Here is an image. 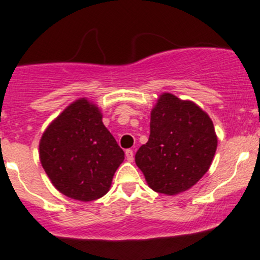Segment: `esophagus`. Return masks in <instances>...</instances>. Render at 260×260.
<instances>
[{"label": "esophagus", "mask_w": 260, "mask_h": 260, "mask_svg": "<svg viewBox=\"0 0 260 260\" xmlns=\"http://www.w3.org/2000/svg\"><path fill=\"white\" fill-rule=\"evenodd\" d=\"M125 159H127L128 162H133L135 157H133L132 149H127V151H125Z\"/></svg>", "instance_id": "1"}]
</instances>
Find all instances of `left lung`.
<instances>
[{
	"instance_id": "1",
	"label": "left lung",
	"mask_w": 260,
	"mask_h": 260,
	"mask_svg": "<svg viewBox=\"0 0 260 260\" xmlns=\"http://www.w3.org/2000/svg\"><path fill=\"white\" fill-rule=\"evenodd\" d=\"M148 142L136 153L147 185L175 196L199 182L210 169L217 148L211 118L188 99L162 93L151 111Z\"/></svg>"
}]
</instances>
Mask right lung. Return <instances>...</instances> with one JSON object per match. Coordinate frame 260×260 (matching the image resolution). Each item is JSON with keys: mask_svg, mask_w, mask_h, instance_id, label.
<instances>
[{"mask_svg": "<svg viewBox=\"0 0 260 260\" xmlns=\"http://www.w3.org/2000/svg\"><path fill=\"white\" fill-rule=\"evenodd\" d=\"M39 157L59 192L88 203L108 192L124 152L103 124L102 109L83 96L46 127Z\"/></svg>", "mask_w": 260, "mask_h": 260, "instance_id": "1", "label": "right lung"}]
</instances>
